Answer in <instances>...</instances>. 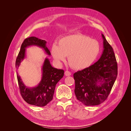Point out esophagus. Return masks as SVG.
<instances>
[{"instance_id": "obj_1", "label": "esophagus", "mask_w": 131, "mask_h": 131, "mask_svg": "<svg viewBox=\"0 0 131 131\" xmlns=\"http://www.w3.org/2000/svg\"><path fill=\"white\" fill-rule=\"evenodd\" d=\"M64 74H65L66 76H70V75H71V73L69 72V71L67 70V71H66V72H65Z\"/></svg>"}]
</instances>
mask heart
Here are the masks:
<instances>
[{
  "label": "heart",
  "instance_id": "obj_1",
  "mask_svg": "<svg viewBox=\"0 0 131 131\" xmlns=\"http://www.w3.org/2000/svg\"><path fill=\"white\" fill-rule=\"evenodd\" d=\"M100 52V42L80 33L62 38L58 41V46L54 43L51 47V53L56 62H64L66 57L69 56V65L77 70L91 66L96 61Z\"/></svg>",
  "mask_w": 131,
  "mask_h": 131
}]
</instances>
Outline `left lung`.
I'll use <instances>...</instances> for the list:
<instances>
[{"label":"left lung","instance_id":"obj_1","mask_svg":"<svg viewBox=\"0 0 131 131\" xmlns=\"http://www.w3.org/2000/svg\"><path fill=\"white\" fill-rule=\"evenodd\" d=\"M104 50L99 60L73 75L77 100L87 106L101 104L108 98L117 75V64L113 47L103 34Z\"/></svg>","mask_w":131,"mask_h":131}]
</instances>
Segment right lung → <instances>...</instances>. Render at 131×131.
I'll return each instance as SVG.
<instances>
[{
	"instance_id": "obj_1",
	"label": "right lung",
	"mask_w": 131,
	"mask_h": 131,
	"mask_svg": "<svg viewBox=\"0 0 131 131\" xmlns=\"http://www.w3.org/2000/svg\"><path fill=\"white\" fill-rule=\"evenodd\" d=\"M46 41L37 37H31L25 39L16 60V68H18L26 56V48L31 45L41 47L45 52L51 55L46 46ZM42 78L38 86L29 88L23 84L20 77L17 74L19 91L22 98L27 103L38 106H44L52 100L57 83L64 75V70L54 68L51 65L49 59L45 58L42 67Z\"/></svg>"
}]
</instances>
